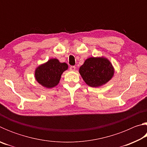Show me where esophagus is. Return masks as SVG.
I'll list each match as a JSON object with an SVG mask.
<instances>
[{
  "mask_svg": "<svg viewBox=\"0 0 147 147\" xmlns=\"http://www.w3.org/2000/svg\"><path fill=\"white\" fill-rule=\"evenodd\" d=\"M75 69H76L75 66H71L70 67V70H71V71H75Z\"/></svg>",
  "mask_w": 147,
  "mask_h": 147,
  "instance_id": "obj_1",
  "label": "esophagus"
}]
</instances>
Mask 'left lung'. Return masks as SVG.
I'll use <instances>...</instances> for the list:
<instances>
[{"mask_svg": "<svg viewBox=\"0 0 147 147\" xmlns=\"http://www.w3.org/2000/svg\"><path fill=\"white\" fill-rule=\"evenodd\" d=\"M85 82L93 88L105 84L113 75V68L110 62L104 58H89L79 69Z\"/></svg>", "mask_w": 147, "mask_h": 147, "instance_id": "1", "label": "left lung"}]
</instances>
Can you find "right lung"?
I'll list each match as a JSON object with an SVG mask.
<instances>
[{
  "instance_id": "1",
  "label": "right lung",
  "mask_w": 147,
  "mask_h": 147,
  "mask_svg": "<svg viewBox=\"0 0 147 147\" xmlns=\"http://www.w3.org/2000/svg\"><path fill=\"white\" fill-rule=\"evenodd\" d=\"M68 68L67 64L60 63L57 59H51L36 69V80L44 87L51 88L57 86L63 72Z\"/></svg>"
}]
</instances>
